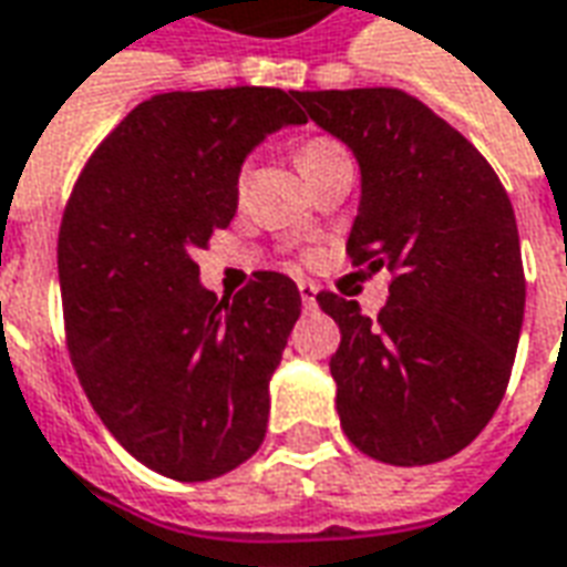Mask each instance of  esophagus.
Here are the masks:
<instances>
[{
    "label": "esophagus",
    "instance_id": "1",
    "mask_svg": "<svg viewBox=\"0 0 567 567\" xmlns=\"http://www.w3.org/2000/svg\"><path fill=\"white\" fill-rule=\"evenodd\" d=\"M297 291H300V300H303V307H316V295H319V288L312 282H297Z\"/></svg>",
    "mask_w": 567,
    "mask_h": 567
}]
</instances>
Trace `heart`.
I'll use <instances>...</instances> for the list:
<instances>
[{
    "label": "heart",
    "instance_id": "obj_1",
    "mask_svg": "<svg viewBox=\"0 0 567 567\" xmlns=\"http://www.w3.org/2000/svg\"><path fill=\"white\" fill-rule=\"evenodd\" d=\"M338 156H343V150H340V144H334L331 137H307V141L300 144V150H297L300 172L307 174V177L319 172V168L328 165L331 159H338ZM236 187H245V168L239 172V177H236Z\"/></svg>",
    "mask_w": 567,
    "mask_h": 567
}]
</instances>
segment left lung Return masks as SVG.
<instances>
[{
    "label": "left lung",
    "instance_id": "1",
    "mask_svg": "<svg viewBox=\"0 0 567 567\" xmlns=\"http://www.w3.org/2000/svg\"><path fill=\"white\" fill-rule=\"evenodd\" d=\"M297 101L362 168L350 264L393 272L378 319L334 291L316 295L340 324V426L374 461H445L494 417L516 359L525 270L513 202L476 146L408 91Z\"/></svg>",
    "mask_w": 567,
    "mask_h": 567
}]
</instances>
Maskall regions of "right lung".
Wrapping results in <instances>:
<instances>
[{"label": "right lung", "instance_id": "1", "mask_svg": "<svg viewBox=\"0 0 567 567\" xmlns=\"http://www.w3.org/2000/svg\"><path fill=\"white\" fill-rule=\"evenodd\" d=\"M297 91H168L137 104L79 172L58 233L70 362L110 433L177 482L245 463L267 435L270 378L300 291L260 270L233 300L196 248L227 229L248 150L307 122Z\"/></svg>", "mask_w": 567, "mask_h": 567}]
</instances>
